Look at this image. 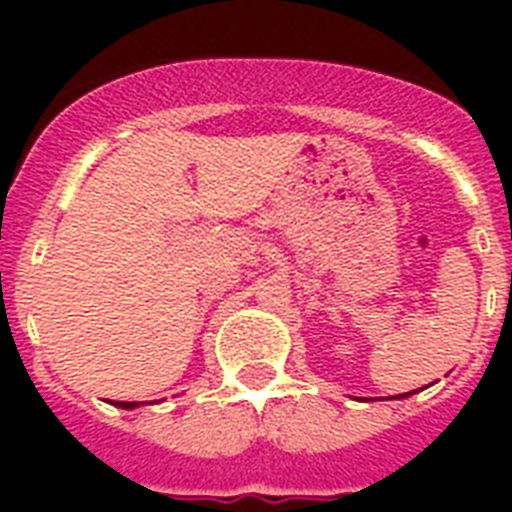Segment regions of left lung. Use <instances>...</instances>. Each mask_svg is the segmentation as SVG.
I'll return each mask as SVG.
<instances>
[{
    "instance_id": "left-lung-1",
    "label": "left lung",
    "mask_w": 512,
    "mask_h": 512,
    "mask_svg": "<svg viewBox=\"0 0 512 512\" xmlns=\"http://www.w3.org/2000/svg\"><path fill=\"white\" fill-rule=\"evenodd\" d=\"M412 393H414V390H412ZM393 398H406V393H401V396H393Z\"/></svg>"
}]
</instances>
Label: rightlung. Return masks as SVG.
<instances>
[{"instance_id": "obj_1", "label": "right lung", "mask_w": 512, "mask_h": 512, "mask_svg": "<svg viewBox=\"0 0 512 512\" xmlns=\"http://www.w3.org/2000/svg\"><path fill=\"white\" fill-rule=\"evenodd\" d=\"M116 406H122V409H135L138 401H116Z\"/></svg>"}]
</instances>
